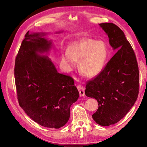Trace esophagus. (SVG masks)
I'll return each instance as SVG.
<instances>
[{"instance_id":"34e87169","label":"esophagus","mask_w":147,"mask_h":147,"mask_svg":"<svg viewBox=\"0 0 147 147\" xmlns=\"http://www.w3.org/2000/svg\"><path fill=\"white\" fill-rule=\"evenodd\" d=\"M77 88L79 91L80 96H85V88H83V86L82 85H77Z\"/></svg>"}]
</instances>
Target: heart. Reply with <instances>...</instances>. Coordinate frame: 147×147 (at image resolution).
Here are the masks:
<instances>
[{
	"mask_svg": "<svg viewBox=\"0 0 147 147\" xmlns=\"http://www.w3.org/2000/svg\"><path fill=\"white\" fill-rule=\"evenodd\" d=\"M107 43L103 41L82 38L70 43L68 51L62 55V61L69 70H73L79 61V69L84 75L93 78L104 69L109 57Z\"/></svg>",
	"mask_w": 147,
	"mask_h": 147,
	"instance_id": "obj_1",
	"label": "heart"
}]
</instances>
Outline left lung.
<instances>
[{
  "label": "left lung",
  "mask_w": 147,
  "mask_h": 147,
  "mask_svg": "<svg viewBox=\"0 0 147 147\" xmlns=\"http://www.w3.org/2000/svg\"><path fill=\"white\" fill-rule=\"evenodd\" d=\"M109 38L114 50L119 49L94 78L87 82L85 95L98 103L92 115L102 126L114 124L122 119L138 98L140 73L136 55L124 32L112 23L99 24Z\"/></svg>",
  "instance_id": "1"
}]
</instances>
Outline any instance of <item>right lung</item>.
<instances>
[{
	"instance_id": "add662e5",
	"label": "right lung",
	"mask_w": 147,
	"mask_h": 147,
	"mask_svg": "<svg viewBox=\"0 0 147 147\" xmlns=\"http://www.w3.org/2000/svg\"><path fill=\"white\" fill-rule=\"evenodd\" d=\"M45 35L26 33L15 60L16 88L19 104L32 120L59 129L69 119L79 92L73 78L59 73L48 56L38 54L52 47Z\"/></svg>"
}]
</instances>
